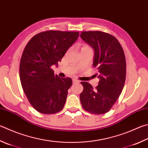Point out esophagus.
<instances>
[{
	"mask_svg": "<svg viewBox=\"0 0 148 148\" xmlns=\"http://www.w3.org/2000/svg\"><path fill=\"white\" fill-rule=\"evenodd\" d=\"M72 82H73V83H79V81L77 79H73L72 80Z\"/></svg>",
	"mask_w": 148,
	"mask_h": 148,
	"instance_id": "esophagus-1",
	"label": "esophagus"
}]
</instances>
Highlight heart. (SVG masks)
I'll list each match as a JSON object with an SVG mask.
<instances>
[{"mask_svg":"<svg viewBox=\"0 0 148 148\" xmlns=\"http://www.w3.org/2000/svg\"><path fill=\"white\" fill-rule=\"evenodd\" d=\"M85 47H86V46H85Z\"/></svg>","mask_w":148,"mask_h":148,"instance_id":"obj_1","label":"heart"}]
</instances>
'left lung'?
Listing matches in <instances>:
<instances>
[{
  "label": "left lung",
  "mask_w": 148,
  "mask_h": 148,
  "mask_svg": "<svg viewBox=\"0 0 148 148\" xmlns=\"http://www.w3.org/2000/svg\"><path fill=\"white\" fill-rule=\"evenodd\" d=\"M82 39L95 50L93 66L100 79L96 88L87 82L79 98L83 108L95 114L108 112L122 92L125 81L126 61L123 48L116 37L100 31L82 32Z\"/></svg>",
  "instance_id": "left-lung-1"
}]
</instances>
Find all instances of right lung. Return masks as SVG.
Returning a JSON list of instances; mask_svg holds the SVG:
<instances>
[{"mask_svg": "<svg viewBox=\"0 0 148 148\" xmlns=\"http://www.w3.org/2000/svg\"><path fill=\"white\" fill-rule=\"evenodd\" d=\"M79 35L77 32H42L24 49L19 67L21 85L29 103L41 113L54 114L63 108L72 80L55 75L52 66H58Z\"/></svg>", "mask_w": 148, "mask_h": 148, "instance_id": "right-lung-1", "label": "right lung"}]
</instances>
